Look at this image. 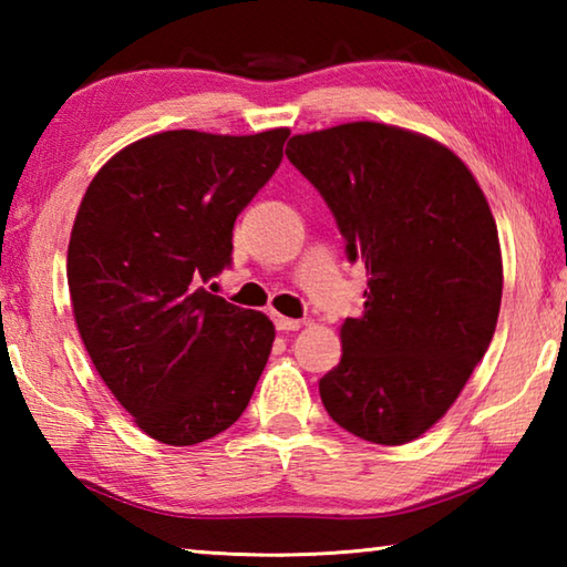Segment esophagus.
I'll return each mask as SVG.
<instances>
[{"instance_id": "esophagus-1", "label": "esophagus", "mask_w": 567, "mask_h": 567, "mask_svg": "<svg viewBox=\"0 0 567 567\" xmlns=\"http://www.w3.org/2000/svg\"><path fill=\"white\" fill-rule=\"evenodd\" d=\"M302 324H305V320H295V318H285V315H275V328L282 330V332L300 330Z\"/></svg>"}]
</instances>
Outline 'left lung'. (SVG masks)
<instances>
[{
  "instance_id": "1",
  "label": "left lung",
  "mask_w": 567,
  "mask_h": 567,
  "mask_svg": "<svg viewBox=\"0 0 567 567\" xmlns=\"http://www.w3.org/2000/svg\"><path fill=\"white\" fill-rule=\"evenodd\" d=\"M285 155L368 270L322 405L368 443H412L453 408L495 334L503 255L491 205L453 150L392 124L295 134Z\"/></svg>"
}]
</instances>
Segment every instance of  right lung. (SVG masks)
<instances>
[{
  "mask_svg": "<svg viewBox=\"0 0 567 567\" xmlns=\"http://www.w3.org/2000/svg\"><path fill=\"white\" fill-rule=\"evenodd\" d=\"M290 130H169L120 150L76 209L66 282L94 370L142 433L185 447L235 425L275 342L267 315L199 287L282 162Z\"/></svg>",
  "mask_w": 567,
  "mask_h": 567,
  "instance_id": "obj_1",
  "label": "right lung"
}]
</instances>
